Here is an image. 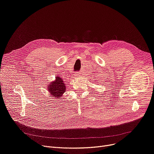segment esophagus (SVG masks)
Listing matches in <instances>:
<instances>
[{"label": "esophagus", "instance_id": "1", "mask_svg": "<svg viewBox=\"0 0 154 154\" xmlns=\"http://www.w3.org/2000/svg\"><path fill=\"white\" fill-rule=\"evenodd\" d=\"M75 76H78V75H79V73H75Z\"/></svg>", "mask_w": 154, "mask_h": 154}]
</instances>
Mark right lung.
Instances as JSON below:
<instances>
[{"instance_id":"add662e5","label":"right lung","mask_w":154,"mask_h":154,"mask_svg":"<svg viewBox=\"0 0 154 154\" xmlns=\"http://www.w3.org/2000/svg\"><path fill=\"white\" fill-rule=\"evenodd\" d=\"M48 89V91H49L54 99L61 98L66 90V86L63 82V79L58 76H56V79L53 82L50 83Z\"/></svg>"}]
</instances>
